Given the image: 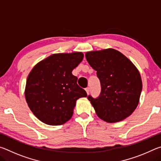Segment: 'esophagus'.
Masks as SVG:
<instances>
[{
    "instance_id": "esophagus-1",
    "label": "esophagus",
    "mask_w": 161,
    "mask_h": 161,
    "mask_svg": "<svg viewBox=\"0 0 161 161\" xmlns=\"http://www.w3.org/2000/svg\"><path fill=\"white\" fill-rule=\"evenodd\" d=\"M85 91L86 92V94H89V87H87V88L85 89Z\"/></svg>"
}]
</instances>
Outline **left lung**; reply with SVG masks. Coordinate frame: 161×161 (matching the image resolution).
Masks as SVG:
<instances>
[{"label": "left lung", "mask_w": 161, "mask_h": 161, "mask_svg": "<svg viewBox=\"0 0 161 161\" xmlns=\"http://www.w3.org/2000/svg\"><path fill=\"white\" fill-rule=\"evenodd\" d=\"M85 57L97 71L102 86L99 97H87L98 117L108 123L127 118L139 103L142 90L139 71L124 54L112 48L87 52Z\"/></svg>", "instance_id": "8db88e82"}]
</instances>
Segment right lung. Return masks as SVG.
Returning <instances> with one entry per match:
<instances>
[{"mask_svg":"<svg viewBox=\"0 0 161 161\" xmlns=\"http://www.w3.org/2000/svg\"><path fill=\"white\" fill-rule=\"evenodd\" d=\"M81 52L53 54L38 62L27 78L26 102L43 123L58 126L72 118L76 102L86 97L72 70L82 61Z\"/></svg>","mask_w":161,"mask_h":161,"instance_id":"right-lung-1","label":"right lung"}]
</instances>
